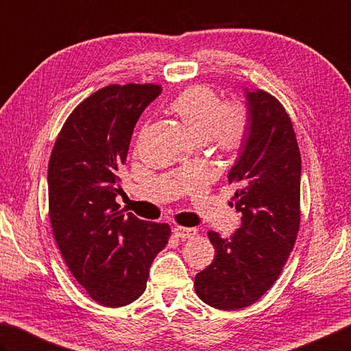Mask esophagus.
<instances>
[{
  "label": "esophagus",
  "instance_id": "34e87169",
  "mask_svg": "<svg viewBox=\"0 0 351 351\" xmlns=\"http://www.w3.org/2000/svg\"><path fill=\"white\" fill-rule=\"evenodd\" d=\"M174 235L180 240H191L197 235V229L195 228H183V226H177L174 228Z\"/></svg>",
  "mask_w": 351,
  "mask_h": 351
}]
</instances>
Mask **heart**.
<instances>
[{
	"label": "heart",
	"instance_id": "heart-1",
	"mask_svg": "<svg viewBox=\"0 0 351 351\" xmlns=\"http://www.w3.org/2000/svg\"><path fill=\"white\" fill-rule=\"evenodd\" d=\"M173 113L184 123L195 141L210 138L215 149L237 154L246 145L250 133L247 111L240 105L226 107L223 99L208 85H191L169 104Z\"/></svg>",
	"mask_w": 351,
	"mask_h": 351
}]
</instances>
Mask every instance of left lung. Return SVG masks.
Segmentation results:
<instances>
[{
    "mask_svg": "<svg viewBox=\"0 0 351 351\" xmlns=\"http://www.w3.org/2000/svg\"><path fill=\"white\" fill-rule=\"evenodd\" d=\"M250 133L229 183L243 214L230 238L214 230L209 266L195 275L198 298L218 310H238L258 301L274 286L295 246L301 210V154L286 108L263 90L246 91Z\"/></svg>",
    "mask_w": 351,
    "mask_h": 351,
    "instance_id": "left-lung-1",
    "label": "left lung"
}]
</instances>
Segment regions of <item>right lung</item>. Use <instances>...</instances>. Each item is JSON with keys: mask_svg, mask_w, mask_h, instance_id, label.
<instances>
[{"mask_svg": "<svg viewBox=\"0 0 351 351\" xmlns=\"http://www.w3.org/2000/svg\"><path fill=\"white\" fill-rule=\"evenodd\" d=\"M156 84L107 85L67 117L49 160V217L71 275L93 301L123 307L147 289L149 266L171 237L167 223L138 220L116 203L119 171Z\"/></svg>", "mask_w": 351, "mask_h": 351, "instance_id": "1", "label": "right lung"}]
</instances>
